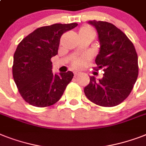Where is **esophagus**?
Segmentation results:
<instances>
[{
    "label": "esophagus",
    "instance_id": "obj_1",
    "mask_svg": "<svg viewBox=\"0 0 146 146\" xmlns=\"http://www.w3.org/2000/svg\"><path fill=\"white\" fill-rule=\"evenodd\" d=\"M79 72H75V73H74V76H78V75H79Z\"/></svg>",
    "mask_w": 146,
    "mask_h": 146
}]
</instances>
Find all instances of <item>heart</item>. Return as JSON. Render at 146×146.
<instances>
[{
	"label": "heart",
	"mask_w": 146,
	"mask_h": 146,
	"mask_svg": "<svg viewBox=\"0 0 146 146\" xmlns=\"http://www.w3.org/2000/svg\"><path fill=\"white\" fill-rule=\"evenodd\" d=\"M79 34H92L94 36H95V31L93 28L89 25H85L80 28L79 31ZM87 57H82V58H78L75 59L73 62V66L76 68L81 67L85 64Z\"/></svg>",
	"instance_id": "b5f03b06"
}]
</instances>
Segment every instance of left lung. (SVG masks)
<instances>
[{
	"mask_svg": "<svg viewBox=\"0 0 146 146\" xmlns=\"http://www.w3.org/2000/svg\"><path fill=\"white\" fill-rule=\"evenodd\" d=\"M96 28L100 50L96 57V70L103 68L104 76H91L84 88L85 96L101 106H117L126 99L138 77V57L128 37L114 25L101 21L88 22Z\"/></svg>",
	"mask_w": 146,
	"mask_h": 146,
	"instance_id": "left-lung-1",
	"label": "left lung"
}]
</instances>
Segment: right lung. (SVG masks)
Instances as JSON below:
<instances>
[{"label": "right lung", "mask_w": 146, "mask_h": 146, "mask_svg": "<svg viewBox=\"0 0 146 146\" xmlns=\"http://www.w3.org/2000/svg\"><path fill=\"white\" fill-rule=\"evenodd\" d=\"M77 23L41 27L25 37L14 53L13 76L20 94L27 103L46 107L55 104L73 77L71 71L52 73L51 58L58 54L60 38Z\"/></svg>", "instance_id": "1"}]
</instances>
